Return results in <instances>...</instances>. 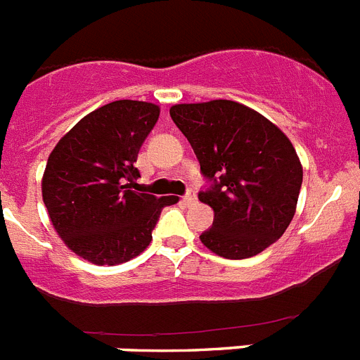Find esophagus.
<instances>
[{"label":"esophagus","mask_w":360,"mask_h":360,"mask_svg":"<svg viewBox=\"0 0 360 360\" xmlns=\"http://www.w3.org/2000/svg\"><path fill=\"white\" fill-rule=\"evenodd\" d=\"M196 200H198V196H196V191H193V189H191L189 193L184 196V202H186V205H195Z\"/></svg>","instance_id":"1"}]
</instances>
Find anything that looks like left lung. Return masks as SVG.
I'll return each mask as SVG.
<instances>
[{"mask_svg":"<svg viewBox=\"0 0 360 360\" xmlns=\"http://www.w3.org/2000/svg\"><path fill=\"white\" fill-rule=\"evenodd\" d=\"M169 113L212 182L198 195L214 211L202 243L227 259L263 252L290 225L303 184L288 136L236 101L174 104Z\"/></svg>","mask_w":360,"mask_h":360,"instance_id":"8db88e82","label":"left lung"}]
</instances>
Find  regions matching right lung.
<instances>
[{
  "mask_svg": "<svg viewBox=\"0 0 360 360\" xmlns=\"http://www.w3.org/2000/svg\"><path fill=\"white\" fill-rule=\"evenodd\" d=\"M160 108L115 101L79 120L50 153L43 202L72 252L94 265H119L148 249L151 232L174 196L136 189L135 162Z\"/></svg>",
  "mask_w": 360,
  "mask_h": 360,
  "instance_id": "obj_1",
  "label": "right lung"
}]
</instances>
